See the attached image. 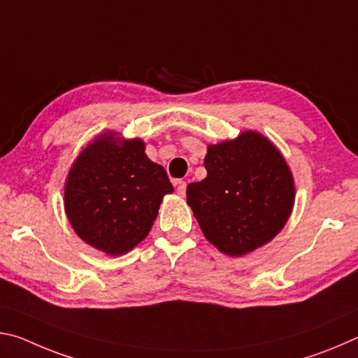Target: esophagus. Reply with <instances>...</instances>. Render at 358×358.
<instances>
[{"label":"esophagus","mask_w":358,"mask_h":358,"mask_svg":"<svg viewBox=\"0 0 358 358\" xmlns=\"http://www.w3.org/2000/svg\"><path fill=\"white\" fill-rule=\"evenodd\" d=\"M175 186H177V192L180 194V196H185V192H186V181L178 180L177 183H175Z\"/></svg>","instance_id":"obj_1"}]
</instances>
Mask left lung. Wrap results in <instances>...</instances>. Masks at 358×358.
<instances>
[{
  "instance_id": "1",
  "label": "left lung",
  "mask_w": 358,
  "mask_h": 358,
  "mask_svg": "<svg viewBox=\"0 0 358 358\" xmlns=\"http://www.w3.org/2000/svg\"><path fill=\"white\" fill-rule=\"evenodd\" d=\"M207 178L186 187L187 205L211 245L243 256L284 227L294 207V180L273 145L257 132L210 145Z\"/></svg>"
}]
</instances>
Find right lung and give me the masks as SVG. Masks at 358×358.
I'll list each match as a JSON object with an SVG mask.
<instances>
[{"label": "right lung", "instance_id": "right-lung-1", "mask_svg": "<svg viewBox=\"0 0 358 358\" xmlns=\"http://www.w3.org/2000/svg\"><path fill=\"white\" fill-rule=\"evenodd\" d=\"M172 191L164 167L148 159L141 138L120 143L101 136L71 169L66 215L83 241L120 256L147 237L162 197Z\"/></svg>", "mask_w": 358, "mask_h": 358}]
</instances>
